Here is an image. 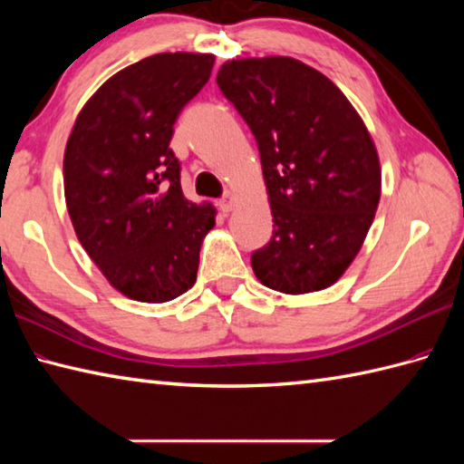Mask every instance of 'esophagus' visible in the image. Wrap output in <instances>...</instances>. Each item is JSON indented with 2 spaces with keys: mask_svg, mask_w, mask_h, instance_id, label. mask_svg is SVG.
I'll list each match as a JSON object with an SVG mask.
<instances>
[{
  "mask_svg": "<svg viewBox=\"0 0 464 464\" xmlns=\"http://www.w3.org/2000/svg\"><path fill=\"white\" fill-rule=\"evenodd\" d=\"M235 207V197H233V193H225L221 199H219V209L223 211V213H229L231 209Z\"/></svg>",
  "mask_w": 464,
  "mask_h": 464,
  "instance_id": "34e87169",
  "label": "esophagus"
}]
</instances>
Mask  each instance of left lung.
Listing matches in <instances>:
<instances>
[{"label": "left lung", "instance_id": "left-lung-1", "mask_svg": "<svg viewBox=\"0 0 464 464\" xmlns=\"http://www.w3.org/2000/svg\"><path fill=\"white\" fill-rule=\"evenodd\" d=\"M217 85L255 135L269 193L273 237L251 255L255 275L287 295L331 287L381 199L367 127L337 85L293 57L233 59Z\"/></svg>", "mask_w": 464, "mask_h": 464}]
</instances>
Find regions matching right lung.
Here are the masks:
<instances>
[{
	"label": "right lung",
	"mask_w": 464,
	"mask_h": 464,
	"mask_svg": "<svg viewBox=\"0 0 464 464\" xmlns=\"http://www.w3.org/2000/svg\"><path fill=\"white\" fill-rule=\"evenodd\" d=\"M209 53H157L110 77L67 140L63 187L77 239L117 291L165 303L193 287L215 207L181 191L169 147L183 107L209 82Z\"/></svg>",
	"instance_id": "right-lung-1"
}]
</instances>
